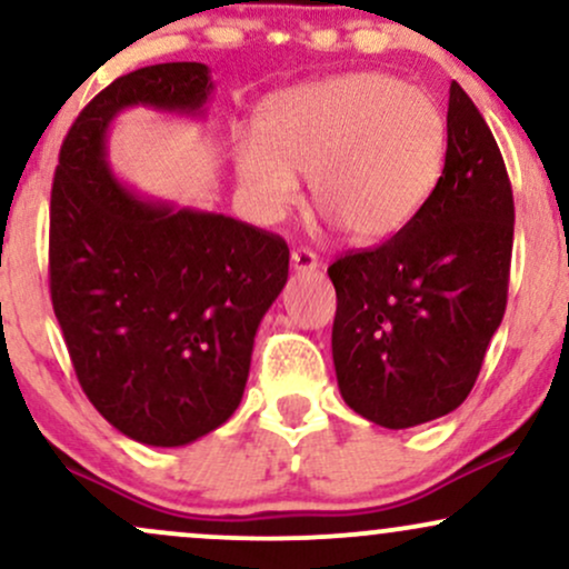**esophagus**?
Segmentation results:
<instances>
[{
    "instance_id": "34e87169",
    "label": "esophagus",
    "mask_w": 569,
    "mask_h": 569,
    "mask_svg": "<svg viewBox=\"0 0 569 569\" xmlns=\"http://www.w3.org/2000/svg\"><path fill=\"white\" fill-rule=\"evenodd\" d=\"M291 267L293 272H316L318 257L312 251H307V248H297V251H291Z\"/></svg>"
}]
</instances>
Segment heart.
<instances>
[{
    "mask_svg": "<svg viewBox=\"0 0 569 569\" xmlns=\"http://www.w3.org/2000/svg\"><path fill=\"white\" fill-rule=\"evenodd\" d=\"M447 160V120L420 88L377 71L283 90L267 101L259 136L234 149L238 179L264 217L297 200L356 243H385L422 211Z\"/></svg>",
    "mask_w": 569,
    "mask_h": 569,
    "instance_id": "heart-1",
    "label": "heart"
}]
</instances>
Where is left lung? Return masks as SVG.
<instances>
[{"label":"left lung","mask_w":569,"mask_h":569,"mask_svg":"<svg viewBox=\"0 0 569 569\" xmlns=\"http://www.w3.org/2000/svg\"><path fill=\"white\" fill-rule=\"evenodd\" d=\"M511 248L506 162L485 117L452 82L447 160L422 211L396 238L329 267L331 356L345 403L390 430L460 407L506 312Z\"/></svg>","instance_id":"obj_1"}]
</instances>
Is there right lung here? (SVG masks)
Returning <instances> with one entry per match:
<instances>
[{
    "label": "right lung",
    "instance_id": "obj_1",
    "mask_svg": "<svg viewBox=\"0 0 569 569\" xmlns=\"http://www.w3.org/2000/svg\"><path fill=\"white\" fill-rule=\"evenodd\" d=\"M206 63L103 88L71 126L50 194V297L84 396L147 447H184L243 398L253 337L289 280V246L224 213L143 198L109 166L126 109L206 114Z\"/></svg>",
    "mask_w": 569,
    "mask_h": 569
}]
</instances>
